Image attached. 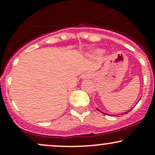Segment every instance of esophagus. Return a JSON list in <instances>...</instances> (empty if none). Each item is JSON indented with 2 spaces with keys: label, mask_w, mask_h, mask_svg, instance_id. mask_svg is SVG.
I'll return each mask as SVG.
<instances>
[{
  "label": "esophagus",
  "mask_w": 155,
  "mask_h": 155,
  "mask_svg": "<svg viewBox=\"0 0 155 155\" xmlns=\"http://www.w3.org/2000/svg\"><path fill=\"white\" fill-rule=\"evenodd\" d=\"M90 74H84V75L82 76L83 79H87V78H90Z\"/></svg>",
  "instance_id": "1"
}]
</instances>
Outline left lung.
<instances>
[{
    "label": "left lung",
    "mask_w": 155,
    "mask_h": 155,
    "mask_svg": "<svg viewBox=\"0 0 155 155\" xmlns=\"http://www.w3.org/2000/svg\"><path fill=\"white\" fill-rule=\"evenodd\" d=\"M97 110H98V111H100V110H99V109H97ZM102 113H103V114H104V112H102ZM127 112H124V114H127Z\"/></svg>",
    "instance_id": "obj_1"
}]
</instances>
